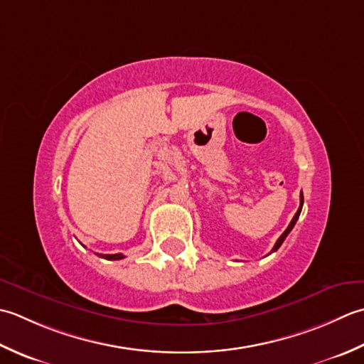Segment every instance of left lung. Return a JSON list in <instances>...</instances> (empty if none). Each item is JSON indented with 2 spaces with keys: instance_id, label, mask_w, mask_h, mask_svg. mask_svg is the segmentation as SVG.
Wrapping results in <instances>:
<instances>
[{
  "instance_id": "8db88e82",
  "label": "left lung",
  "mask_w": 364,
  "mask_h": 364,
  "mask_svg": "<svg viewBox=\"0 0 364 364\" xmlns=\"http://www.w3.org/2000/svg\"><path fill=\"white\" fill-rule=\"evenodd\" d=\"M301 207H303V193H301V195H300V207H299V210H296V213L294 215V218H292V221H291V223H289V226H287V229H286V231H284L283 234H281V235H279V239L277 240V243H275V247H273V248H272V253H273V251H277V250H278V248L281 247V243H283V242H284V239H286V237H287V234L292 231V228L295 226V223H296V220H299V217H300Z\"/></svg>"
}]
</instances>
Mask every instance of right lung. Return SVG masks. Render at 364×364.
<instances>
[{"instance_id":"add662e5","label":"right lung","mask_w":364,"mask_h":364,"mask_svg":"<svg viewBox=\"0 0 364 364\" xmlns=\"http://www.w3.org/2000/svg\"><path fill=\"white\" fill-rule=\"evenodd\" d=\"M99 256L103 257V259H108V261H119V259L124 257L121 253H117V255H99Z\"/></svg>"}]
</instances>
